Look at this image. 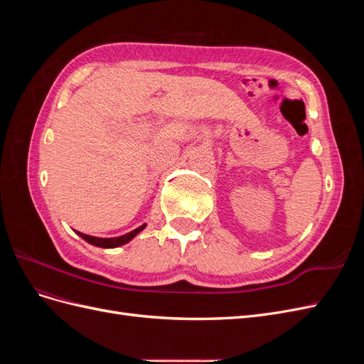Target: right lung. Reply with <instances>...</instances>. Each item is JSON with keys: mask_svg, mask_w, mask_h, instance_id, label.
I'll return each instance as SVG.
<instances>
[{"mask_svg": "<svg viewBox=\"0 0 364 364\" xmlns=\"http://www.w3.org/2000/svg\"><path fill=\"white\" fill-rule=\"evenodd\" d=\"M144 228H146V225H142V226L136 228L135 230H132V232H129L126 235H121V237H115V238H98V237H91V235H86V234H82V232H77V235L82 237L85 241H87V243L92 245V246L112 249V247H118V246H123V245L129 243V241L134 238L136 234H139Z\"/></svg>", "mask_w": 364, "mask_h": 364, "instance_id": "add662e5", "label": "right lung"}]
</instances>
